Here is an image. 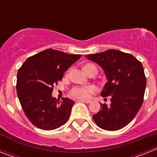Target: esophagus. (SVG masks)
Wrapping results in <instances>:
<instances>
[{"label": "esophagus", "mask_w": 157, "mask_h": 157, "mask_svg": "<svg viewBox=\"0 0 157 157\" xmlns=\"http://www.w3.org/2000/svg\"><path fill=\"white\" fill-rule=\"evenodd\" d=\"M78 101H80V102H84V103H86V104H89V103H90L91 101L90 100H78Z\"/></svg>", "instance_id": "obj_1"}]
</instances>
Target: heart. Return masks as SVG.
<instances>
[{
    "instance_id": "obj_1",
    "label": "heart",
    "mask_w": 157,
    "mask_h": 157,
    "mask_svg": "<svg viewBox=\"0 0 157 157\" xmlns=\"http://www.w3.org/2000/svg\"><path fill=\"white\" fill-rule=\"evenodd\" d=\"M92 67H95L94 65L91 64V63H87L85 66L83 67V68L85 70V71L88 74V72L90 71V68ZM94 86H75L73 87L71 90L70 94L72 97L78 98H86L89 96L90 95L91 93L94 91Z\"/></svg>"
}]
</instances>
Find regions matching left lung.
<instances>
[{
  "instance_id": "obj_1",
  "label": "left lung",
  "mask_w": 157,
  "mask_h": 157,
  "mask_svg": "<svg viewBox=\"0 0 157 157\" xmlns=\"http://www.w3.org/2000/svg\"><path fill=\"white\" fill-rule=\"evenodd\" d=\"M105 71L108 82L101 95L111 96V104H101L93 116L96 124L105 130H118L132 121L143 103L146 78L139 60L130 53L109 49L86 56Z\"/></svg>"
}]
</instances>
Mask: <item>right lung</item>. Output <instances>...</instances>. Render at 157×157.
<instances>
[{
    "label": "right lung",
    "mask_w": 157,
    "mask_h": 157,
    "mask_svg": "<svg viewBox=\"0 0 157 157\" xmlns=\"http://www.w3.org/2000/svg\"><path fill=\"white\" fill-rule=\"evenodd\" d=\"M80 57L48 48L29 57L19 69L18 98L27 119L37 128L54 130L68 120L75 102L67 98L59 101L52 93L63 72Z\"/></svg>",
    "instance_id": "right-lung-1"
}]
</instances>
